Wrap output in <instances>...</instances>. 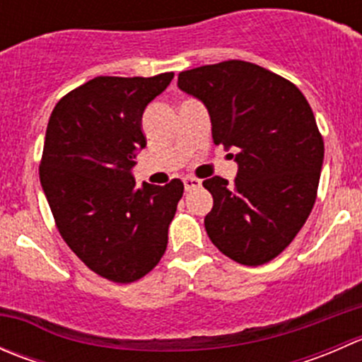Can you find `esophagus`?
Returning a JSON list of instances; mask_svg holds the SVG:
<instances>
[{
	"instance_id": "esophagus-1",
	"label": "esophagus",
	"mask_w": 362,
	"mask_h": 362,
	"mask_svg": "<svg viewBox=\"0 0 362 362\" xmlns=\"http://www.w3.org/2000/svg\"><path fill=\"white\" fill-rule=\"evenodd\" d=\"M199 185H202V182H199L198 178H194V177H185L184 178L185 191H194V189H198Z\"/></svg>"
}]
</instances>
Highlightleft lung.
I'll list each match as a JSON object with an SVG mask.
<instances>
[{
	"instance_id": "left-lung-1",
	"label": "left lung",
	"mask_w": 362,
	"mask_h": 362,
	"mask_svg": "<svg viewBox=\"0 0 362 362\" xmlns=\"http://www.w3.org/2000/svg\"><path fill=\"white\" fill-rule=\"evenodd\" d=\"M178 87L198 98L215 145L236 147L235 184L211 177L204 217L211 243L233 261H272L298 235L317 198L324 141L301 90L247 61H224L178 73Z\"/></svg>"
}]
</instances>
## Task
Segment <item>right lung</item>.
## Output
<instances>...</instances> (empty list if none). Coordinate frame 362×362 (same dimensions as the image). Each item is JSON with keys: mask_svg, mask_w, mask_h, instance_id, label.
Listing matches in <instances>:
<instances>
[{"mask_svg": "<svg viewBox=\"0 0 362 362\" xmlns=\"http://www.w3.org/2000/svg\"><path fill=\"white\" fill-rule=\"evenodd\" d=\"M171 78L96 76L61 98L47 126L40 182L54 221L76 257L112 282L158 264L184 194L178 178L138 189L131 173L147 145L141 115Z\"/></svg>", "mask_w": 362, "mask_h": 362, "instance_id": "right-lung-1", "label": "right lung"}]
</instances>
